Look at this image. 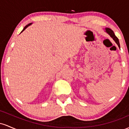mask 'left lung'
<instances>
[{
	"instance_id": "1",
	"label": "left lung",
	"mask_w": 129,
	"mask_h": 129,
	"mask_svg": "<svg viewBox=\"0 0 129 129\" xmlns=\"http://www.w3.org/2000/svg\"><path fill=\"white\" fill-rule=\"evenodd\" d=\"M106 31L107 33L108 34H109L110 36L112 37V38H113V39L115 41V42L116 43L117 45H118V47L120 48V44H119V40H118V38L115 36V34H114V32L112 31V29H111L110 28H106Z\"/></svg>"
}]
</instances>
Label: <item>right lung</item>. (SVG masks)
Instances as JSON below:
<instances>
[{
  "label": "right lung",
  "mask_w": 129,
  "mask_h": 129,
  "mask_svg": "<svg viewBox=\"0 0 129 129\" xmlns=\"http://www.w3.org/2000/svg\"><path fill=\"white\" fill-rule=\"evenodd\" d=\"M31 24H32V23H29V24L26 25L25 26V27H24V28H23V30H22V31H21V33H22V32H23V31H24V30H25V29L26 28H27V27H28V26H29V25H31Z\"/></svg>",
  "instance_id": "right-lung-1"
}]
</instances>
